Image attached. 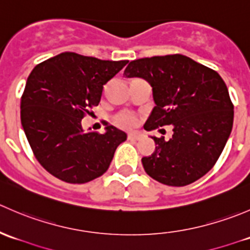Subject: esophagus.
Listing matches in <instances>:
<instances>
[{"label":"esophagus","instance_id":"34e87169","mask_svg":"<svg viewBox=\"0 0 250 250\" xmlns=\"http://www.w3.org/2000/svg\"><path fill=\"white\" fill-rule=\"evenodd\" d=\"M143 138V134L140 132H137V130H133V132L128 133V139L130 140H139Z\"/></svg>","mask_w":250,"mask_h":250}]
</instances>
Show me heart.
I'll list each match as a JSON object with an SVG mask.
<instances>
[{
    "mask_svg": "<svg viewBox=\"0 0 250 250\" xmlns=\"http://www.w3.org/2000/svg\"><path fill=\"white\" fill-rule=\"evenodd\" d=\"M116 122H117V125H120L121 127L128 128V127H133V125H137L138 120H137V117L133 115V113L123 112L116 117Z\"/></svg>",
    "mask_w": 250,
    "mask_h": 250,
    "instance_id": "obj_1",
    "label": "heart"
}]
</instances>
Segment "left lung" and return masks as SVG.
<instances>
[{
  "label": "left lung",
  "instance_id": "8db88e82",
  "mask_svg": "<svg viewBox=\"0 0 250 250\" xmlns=\"http://www.w3.org/2000/svg\"><path fill=\"white\" fill-rule=\"evenodd\" d=\"M123 76L139 77L152 88L156 106L146 130L173 125V137H151L153 153L141 158L145 172L168 186L202 178L223 152L233 125L228 87L214 70L181 54L133 60Z\"/></svg>",
  "mask_w": 250,
  "mask_h": 250
}]
</instances>
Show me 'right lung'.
<instances>
[{"instance_id": "right-lung-1", "label": "right lung", "mask_w": 250, "mask_h": 250, "mask_svg": "<svg viewBox=\"0 0 250 250\" xmlns=\"http://www.w3.org/2000/svg\"><path fill=\"white\" fill-rule=\"evenodd\" d=\"M128 60H100L65 52L34 67L20 103L27 141L42 167L70 184L103 175L127 134L115 125L84 132L82 118L99 104L103 88ZM90 129V128H89Z\"/></svg>"}]
</instances>
